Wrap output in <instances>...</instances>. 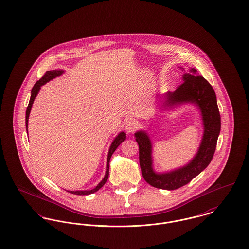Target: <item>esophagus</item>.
Returning <instances> with one entry per match:
<instances>
[{"label":"esophagus","mask_w":249,"mask_h":249,"mask_svg":"<svg viewBox=\"0 0 249 249\" xmlns=\"http://www.w3.org/2000/svg\"><path fill=\"white\" fill-rule=\"evenodd\" d=\"M137 128H138V122L137 121H135L133 119H130V120L125 122V130H126L127 133L131 134V133L135 132L137 130Z\"/></svg>","instance_id":"34e87169"}]
</instances>
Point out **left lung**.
Wrapping results in <instances>:
<instances>
[{
    "label": "left lung",
    "mask_w": 249,
    "mask_h": 249,
    "mask_svg": "<svg viewBox=\"0 0 249 249\" xmlns=\"http://www.w3.org/2000/svg\"><path fill=\"white\" fill-rule=\"evenodd\" d=\"M182 80L183 83L175 91H168L162 96L161 107L164 110H170L182 104H194L200 112L203 134L193 159L182 167L157 173L153 167L151 138L143 130L135 134L139 147V164L144 179L150 185L164 190H175L189 183L209 165L221 132V115L212 86L202 76L197 75V71L195 69H190L189 73H184Z\"/></svg>",
    "instance_id": "obj_1"
}]
</instances>
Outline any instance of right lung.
Here are the masks:
<instances>
[{
    "label": "right lung",
    "mask_w": 249,
    "mask_h": 249,
    "mask_svg": "<svg viewBox=\"0 0 249 249\" xmlns=\"http://www.w3.org/2000/svg\"><path fill=\"white\" fill-rule=\"evenodd\" d=\"M65 71L63 70H53V71H49L46 72V74L40 79L38 80L35 85L33 86L32 89H31V95H30V99H29V103H28V108H27V111H26V128H27V132H28V117H29V113L31 111L32 108V104L34 102V99L36 98L41 87L43 85L54 79L56 77L61 76ZM126 139V134L124 132H120L115 138L113 139V141L111 142L110 149H109V153H108V158H107V166H106V173L105 176L103 178V179L97 184V186L91 190H80V191H68L70 193L75 194V195H89V194L94 193L96 191H98L107 181L108 178H109V168H110V160H111V156L113 154V152L116 150V148Z\"/></svg>",
    "instance_id": "1"
}]
</instances>
